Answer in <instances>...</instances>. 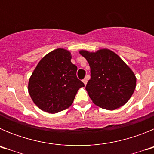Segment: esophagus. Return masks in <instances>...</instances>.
<instances>
[{"instance_id": "obj_1", "label": "esophagus", "mask_w": 154, "mask_h": 154, "mask_svg": "<svg viewBox=\"0 0 154 154\" xmlns=\"http://www.w3.org/2000/svg\"><path fill=\"white\" fill-rule=\"evenodd\" d=\"M82 82H83V83L85 84V85H86V84H87V78H85V79H84L82 80Z\"/></svg>"}]
</instances>
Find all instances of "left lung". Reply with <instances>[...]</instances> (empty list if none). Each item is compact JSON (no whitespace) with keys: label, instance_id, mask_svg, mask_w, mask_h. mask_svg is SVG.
<instances>
[{"label":"left lung","instance_id":"left-lung-1","mask_svg":"<svg viewBox=\"0 0 154 154\" xmlns=\"http://www.w3.org/2000/svg\"><path fill=\"white\" fill-rule=\"evenodd\" d=\"M79 54L89 62L91 79L85 89L92 103L108 110H114L126 104L137 85V78L117 54L107 48Z\"/></svg>","mask_w":154,"mask_h":154}]
</instances>
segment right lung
I'll return each mask as SVG.
<instances>
[{
  "label": "right lung",
  "mask_w": 154,
  "mask_h": 154,
  "mask_svg": "<svg viewBox=\"0 0 154 154\" xmlns=\"http://www.w3.org/2000/svg\"><path fill=\"white\" fill-rule=\"evenodd\" d=\"M71 52L57 48L40 60L28 81L32 101L44 112L56 113L69 108L84 83L77 79Z\"/></svg>",
  "instance_id": "right-lung-1"
}]
</instances>
